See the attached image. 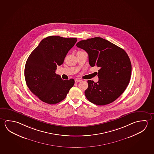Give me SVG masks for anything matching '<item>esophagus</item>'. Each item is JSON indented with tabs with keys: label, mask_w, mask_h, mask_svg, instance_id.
I'll use <instances>...</instances> for the list:
<instances>
[{
	"label": "esophagus",
	"mask_w": 154,
	"mask_h": 154,
	"mask_svg": "<svg viewBox=\"0 0 154 154\" xmlns=\"http://www.w3.org/2000/svg\"><path fill=\"white\" fill-rule=\"evenodd\" d=\"M82 81V80L81 79H76L75 80V83H78V82H81Z\"/></svg>",
	"instance_id": "1"
}]
</instances>
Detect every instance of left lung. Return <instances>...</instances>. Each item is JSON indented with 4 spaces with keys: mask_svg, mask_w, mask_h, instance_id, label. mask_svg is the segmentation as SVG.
I'll return each mask as SVG.
<instances>
[{
    "mask_svg": "<svg viewBox=\"0 0 154 154\" xmlns=\"http://www.w3.org/2000/svg\"><path fill=\"white\" fill-rule=\"evenodd\" d=\"M76 45L88 54L91 66L100 68L98 82L88 81L86 98L97 105L115 101L126 90L131 79V64L127 54L123 49L99 37L80 41Z\"/></svg>",
    "mask_w": 154,
    "mask_h": 154,
    "instance_id": "8db88e82",
    "label": "left lung"
}]
</instances>
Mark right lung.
Wrapping results in <instances>:
<instances>
[{
  "instance_id": "obj_1",
  "label": "right lung",
  "mask_w": 154,
  "mask_h": 154,
  "mask_svg": "<svg viewBox=\"0 0 154 154\" xmlns=\"http://www.w3.org/2000/svg\"><path fill=\"white\" fill-rule=\"evenodd\" d=\"M76 38L50 36L43 38L29 56L25 78L30 91L49 104L62 101L75 84L73 79L63 80L55 73L67 53L77 42Z\"/></svg>"
}]
</instances>
